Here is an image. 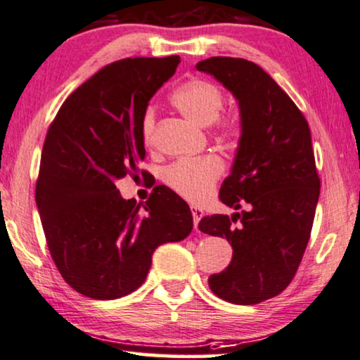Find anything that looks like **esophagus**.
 <instances>
[{
    "instance_id": "34e87169",
    "label": "esophagus",
    "mask_w": 360,
    "mask_h": 360,
    "mask_svg": "<svg viewBox=\"0 0 360 360\" xmlns=\"http://www.w3.org/2000/svg\"><path fill=\"white\" fill-rule=\"evenodd\" d=\"M191 214H193V222H195V229L198 231V224H200L201 217L205 216V212H202V210H200V207L191 205Z\"/></svg>"
}]
</instances>
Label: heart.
<instances>
[{"label": "heart", "instance_id": "obj_1", "mask_svg": "<svg viewBox=\"0 0 360 360\" xmlns=\"http://www.w3.org/2000/svg\"><path fill=\"white\" fill-rule=\"evenodd\" d=\"M170 102L193 123L200 127H210L214 123L217 134L226 141L237 139L242 131V122L237 115H219L224 107V94L214 82L205 79H191L172 92ZM141 131L144 144L153 143L154 112L148 108L144 112ZM224 170L221 159L216 155H202L198 159L176 160L164 170L162 180L172 191L198 202L206 200L214 188Z\"/></svg>", "mask_w": 360, "mask_h": 360}]
</instances>
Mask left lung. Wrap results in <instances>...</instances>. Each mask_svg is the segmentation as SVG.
Wrapping results in <instances>:
<instances>
[{
    "label": "left lung",
    "instance_id": "obj_1",
    "mask_svg": "<svg viewBox=\"0 0 360 360\" xmlns=\"http://www.w3.org/2000/svg\"><path fill=\"white\" fill-rule=\"evenodd\" d=\"M238 101L242 134L219 198L232 217L206 216L200 231L227 238L232 262L207 279L212 292L255 305L290 284L309 243L320 179L310 128L288 94L253 61L212 56L196 65Z\"/></svg>",
    "mask_w": 360,
    "mask_h": 360
}]
</instances>
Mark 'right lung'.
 Listing matches in <instances>:
<instances>
[{"label": "right lung", "instance_id": "add662e5", "mask_svg": "<svg viewBox=\"0 0 360 360\" xmlns=\"http://www.w3.org/2000/svg\"><path fill=\"white\" fill-rule=\"evenodd\" d=\"M179 63L174 55L103 66L66 98L46 133L35 186L41 227L60 274L91 299L131 294L154 250L193 229L188 205L167 186H155L143 210L115 186L148 174L139 169L143 117Z\"/></svg>", "mask_w": 360, "mask_h": 360}]
</instances>
